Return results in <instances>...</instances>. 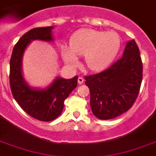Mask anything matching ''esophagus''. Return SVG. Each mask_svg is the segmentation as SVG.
Masks as SVG:
<instances>
[{
  "instance_id": "34e87169",
  "label": "esophagus",
  "mask_w": 156,
  "mask_h": 156,
  "mask_svg": "<svg viewBox=\"0 0 156 156\" xmlns=\"http://www.w3.org/2000/svg\"><path fill=\"white\" fill-rule=\"evenodd\" d=\"M84 78H82V77H79V78H78V84H82L83 82H84Z\"/></svg>"
}]
</instances>
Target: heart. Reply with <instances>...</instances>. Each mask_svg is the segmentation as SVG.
<instances>
[{"mask_svg":"<svg viewBox=\"0 0 156 156\" xmlns=\"http://www.w3.org/2000/svg\"><path fill=\"white\" fill-rule=\"evenodd\" d=\"M120 37L115 32L95 30H79L70 37V48L62 47V55L66 62L74 65L76 56H84L85 63L90 70L100 71L114 60L120 47Z\"/></svg>","mask_w":156,"mask_h":156,"instance_id":"b5f03b06","label":"heart"}]
</instances>
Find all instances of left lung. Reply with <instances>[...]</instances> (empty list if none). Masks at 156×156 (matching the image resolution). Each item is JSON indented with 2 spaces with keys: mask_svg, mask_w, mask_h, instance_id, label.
<instances>
[{
  "mask_svg": "<svg viewBox=\"0 0 156 156\" xmlns=\"http://www.w3.org/2000/svg\"><path fill=\"white\" fill-rule=\"evenodd\" d=\"M94 115L107 120L130 110L140 94L143 62L135 40L128 41L122 57L98 74L85 76Z\"/></svg>",
  "mask_w": 156,
  "mask_h": 156,
  "instance_id": "1",
  "label": "left lung"
}]
</instances>
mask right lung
I'll return each mask as SVG.
<instances>
[{
  "instance_id": "1",
  "label": "right lung",
  "mask_w": 156,
  "mask_h": 156,
  "mask_svg": "<svg viewBox=\"0 0 156 156\" xmlns=\"http://www.w3.org/2000/svg\"><path fill=\"white\" fill-rule=\"evenodd\" d=\"M53 26L32 29L16 42L10 58L9 84L14 99L25 112L37 120L49 122L62 112L64 101L77 87L78 76L71 79L58 78L46 90L30 88L21 74V59L25 48L33 40L52 41Z\"/></svg>"
}]
</instances>
